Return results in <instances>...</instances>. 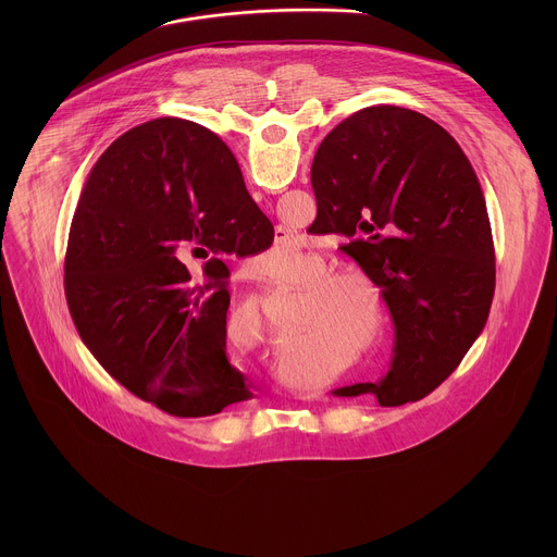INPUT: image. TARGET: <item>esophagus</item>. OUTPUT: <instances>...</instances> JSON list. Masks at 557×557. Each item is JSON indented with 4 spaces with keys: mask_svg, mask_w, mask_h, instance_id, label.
<instances>
[{
    "mask_svg": "<svg viewBox=\"0 0 557 557\" xmlns=\"http://www.w3.org/2000/svg\"><path fill=\"white\" fill-rule=\"evenodd\" d=\"M286 237H288V233H286L282 226H277V228H275V240L282 243V240H286Z\"/></svg>",
    "mask_w": 557,
    "mask_h": 557,
    "instance_id": "34e87169",
    "label": "esophagus"
}]
</instances>
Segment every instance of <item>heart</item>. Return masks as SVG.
Returning a JSON list of instances; mask_svg holds the SVG:
<instances>
[{"mask_svg":"<svg viewBox=\"0 0 557 557\" xmlns=\"http://www.w3.org/2000/svg\"><path fill=\"white\" fill-rule=\"evenodd\" d=\"M331 269L324 256H310L306 262V277L310 280L297 293V308L293 314V326L306 329L308 339L297 342L290 350L310 359L317 344L326 339H357L359 344H374L383 326V301L372 280L352 269ZM235 320H243L256 331H262L258 308L247 304L231 312ZM306 333H293L299 339Z\"/></svg>","mask_w":557,"mask_h":557,"instance_id":"heart-1","label":"heart"}]
</instances>
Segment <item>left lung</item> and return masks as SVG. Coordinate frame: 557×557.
Wrapping results in <instances>:
<instances>
[{"label":"left lung","mask_w":557,"mask_h":557,"mask_svg":"<svg viewBox=\"0 0 557 557\" xmlns=\"http://www.w3.org/2000/svg\"><path fill=\"white\" fill-rule=\"evenodd\" d=\"M310 183L312 226L344 237L394 322L387 374L333 394H372L383 408L423 399L483 333L494 299L492 224L471 163L432 119L372 106L317 147Z\"/></svg>","instance_id":"obj_1"}]
</instances>
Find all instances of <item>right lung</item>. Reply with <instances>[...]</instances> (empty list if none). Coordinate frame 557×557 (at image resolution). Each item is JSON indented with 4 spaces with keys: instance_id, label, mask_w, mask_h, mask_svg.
Returning a JSON list of instances; mask_svg holds the SVG:
<instances>
[{
    "instance_id": "1",
    "label": "right lung",
    "mask_w": 557,
    "mask_h": 557,
    "mask_svg": "<svg viewBox=\"0 0 557 557\" xmlns=\"http://www.w3.org/2000/svg\"><path fill=\"white\" fill-rule=\"evenodd\" d=\"M264 228L213 132L172 116L132 127L97 161L72 218L65 297L78 335L121 385L168 414L211 417L251 399L226 357L222 256L262 247ZM196 261L207 285L188 273Z\"/></svg>"
}]
</instances>
